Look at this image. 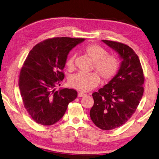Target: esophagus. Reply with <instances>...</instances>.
I'll return each mask as SVG.
<instances>
[{
  "mask_svg": "<svg viewBox=\"0 0 159 159\" xmlns=\"http://www.w3.org/2000/svg\"><path fill=\"white\" fill-rule=\"evenodd\" d=\"M86 96V94L83 92H79V94H78V96H79V97H84V96Z\"/></svg>",
  "mask_w": 159,
  "mask_h": 159,
  "instance_id": "obj_1",
  "label": "esophagus"
}]
</instances>
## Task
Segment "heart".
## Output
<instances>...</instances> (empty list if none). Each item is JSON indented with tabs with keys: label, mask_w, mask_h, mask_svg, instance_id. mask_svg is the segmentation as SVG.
Instances as JSON below:
<instances>
[{
	"label": "heart",
	"mask_w": 159,
	"mask_h": 159,
	"mask_svg": "<svg viewBox=\"0 0 159 159\" xmlns=\"http://www.w3.org/2000/svg\"><path fill=\"white\" fill-rule=\"evenodd\" d=\"M84 53L94 62V68L103 81H107L116 75L119 69V62L112 55H108L106 49L96 44L86 46ZM75 55L71 54L66 61V67L69 70L74 68ZM100 83V77L96 73H77L70 77V85L81 92H88L94 89Z\"/></svg>",
	"instance_id": "obj_1"
}]
</instances>
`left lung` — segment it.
<instances>
[{
    "label": "left lung",
    "mask_w": 159,
    "mask_h": 159,
    "mask_svg": "<svg viewBox=\"0 0 159 159\" xmlns=\"http://www.w3.org/2000/svg\"><path fill=\"white\" fill-rule=\"evenodd\" d=\"M122 58L118 73L108 84L92 94L94 103L90 117L98 128L111 130L125 124L141 101L145 77L139 57L124 43L102 40Z\"/></svg>",
    "instance_id": "1"
}]
</instances>
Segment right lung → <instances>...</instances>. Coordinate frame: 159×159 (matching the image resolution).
<instances>
[{"instance_id": "add662e5", "label": "right lung", "mask_w": 159, "mask_h": 159, "mask_svg": "<svg viewBox=\"0 0 159 159\" xmlns=\"http://www.w3.org/2000/svg\"><path fill=\"white\" fill-rule=\"evenodd\" d=\"M84 39L56 37L36 45L22 67L18 85L28 114L36 123L52 125L63 116L78 93L73 89L55 91L63 80V68L70 51Z\"/></svg>"}]
</instances>
